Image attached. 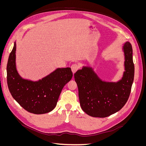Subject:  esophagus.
<instances>
[{"label":"esophagus","mask_w":146,"mask_h":146,"mask_svg":"<svg viewBox=\"0 0 146 146\" xmlns=\"http://www.w3.org/2000/svg\"><path fill=\"white\" fill-rule=\"evenodd\" d=\"M70 68H71V70H72V73L74 74L79 69V68H80V67H79V66L77 64H73Z\"/></svg>","instance_id":"obj_1"}]
</instances>
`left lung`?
Masks as SVG:
<instances>
[{"instance_id": "8db88e82", "label": "left lung", "mask_w": 146, "mask_h": 146, "mask_svg": "<svg viewBox=\"0 0 146 146\" xmlns=\"http://www.w3.org/2000/svg\"><path fill=\"white\" fill-rule=\"evenodd\" d=\"M125 71L117 82L102 81L91 67L83 66L74 74L81 108L92 117H106L119 111L129 99L133 82L135 66L131 44L122 47Z\"/></svg>"}]
</instances>
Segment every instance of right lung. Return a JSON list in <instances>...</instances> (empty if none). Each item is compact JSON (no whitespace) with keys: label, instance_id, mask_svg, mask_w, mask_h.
I'll use <instances>...</instances> for the list:
<instances>
[{"label":"right lung","instance_id":"obj_1","mask_svg":"<svg viewBox=\"0 0 146 146\" xmlns=\"http://www.w3.org/2000/svg\"><path fill=\"white\" fill-rule=\"evenodd\" d=\"M16 44L8 58L7 73L8 87L12 97L27 111L45 114L56 107L63 88L72 77L70 68H57L38 81L23 78L16 66Z\"/></svg>","mask_w":146,"mask_h":146}]
</instances>
